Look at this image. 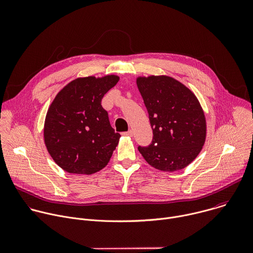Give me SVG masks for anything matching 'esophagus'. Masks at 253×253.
Returning a JSON list of instances; mask_svg holds the SVG:
<instances>
[{"label": "esophagus", "instance_id": "esophagus-1", "mask_svg": "<svg viewBox=\"0 0 253 253\" xmlns=\"http://www.w3.org/2000/svg\"><path fill=\"white\" fill-rule=\"evenodd\" d=\"M123 135H124V136H129V137H132V136H133V132H132V130H129L128 132H124V133H123Z\"/></svg>", "mask_w": 253, "mask_h": 253}]
</instances>
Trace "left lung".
Wrapping results in <instances>:
<instances>
[{
  "instance_id": "left-lung-1",
  "label": "left lung",
  "mask_w": 253,
  "mask_h": 253,
  "mask_svg": "<svg viewBox=\"0 0 253 253\" xmlns=\"http://www.w3.org/2000/svg\"><path fill=\"white\" fill-rule=\"evenodd\" d=\"M138 90L149 114L153 140L139 152L152 167L173 172L188 166L206 139V118L195 94L166 75L139 76Z\"/></svg>"
}]
</instances>
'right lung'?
I'll return each instance as SVG.
<instances>
[{"label": "right lung", "mask_w": 253, "mask_h": 253, "mask_svg": "<svg viewBox=\"0 0 253 253\" xmlns=\"http://www.w3.org/2000/svg\"><path fill=\"white\" fill-rule=\"evenodd\" d=\"M119 79L117 75L79 77L52 101L44 123V142L64 171L91 175L110 161L121 135L111 127L101 100Z\"/></svg>", "instance_id": "1"}]
</instances>
